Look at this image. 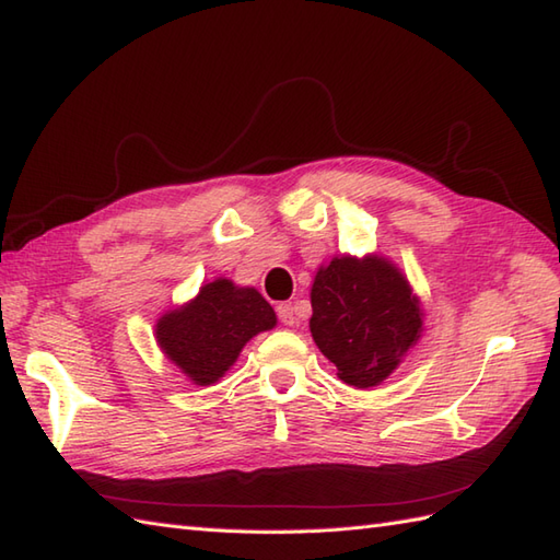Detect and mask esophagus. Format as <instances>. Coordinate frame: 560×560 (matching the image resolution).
Here are the masks:
<instances>
[{"label": "esophagus", "instance_id": "esophagus-1", "mask_svg": "<svg viewBox=\"0 0 560 560\" xmlns=\"http://www.w3.org/2000/svg\"><path fill=\"white\" fill-rule=\"evenodd\" d=\"M277 315H279V319L285 324V327H293V324L298 322V319H295V307H293L291 303H281V305L277 307Z\"/></svg>", "mask_w": 560, "mask_h": 560}]
</instances>
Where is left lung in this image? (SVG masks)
Segmentation results:
<instances>
[{"label": "left lung", "instance_id": "left-lung-1", "mask_svg": "<svg viewBox=\"0 0 560 560\" xmlns=\"http://www.w3.org/2000/svg\"><path fill=\"white\" fill-rule=\"evenodd\" d=\"M310 334L348 386L372 388L394 374L424 331L408 277L384 255H334L310 291Z\"/></svg>", "mask_w": 560, "mask_h": 560}]
</instances>
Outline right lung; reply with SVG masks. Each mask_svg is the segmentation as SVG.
I'll list each match as a JSON object with an SVG mask.
<instances>
[{"instance_id":"1","label":"right lung","mask_w":560,"mask_h":560,"mask_svg":"<svg viewBox=\"0 0 560 560\" xmlns=\"http://www.w3.org/2000/svg\"><path fill=\"white\" fill-rule=\"evenodd\" d=\"M275 327L277 312L255 285L217 277L188 303L166 310L154 324V339L190 384L212 386L253 336Z\"/></svg>"}]
</instances>
